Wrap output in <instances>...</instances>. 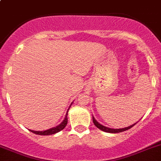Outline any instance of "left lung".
<instances>
[{"label":"left lung","instance_id":"left-lung-1","mask_svg":"<svg viewBox=\"0 0 161 161\" xmlns=\"http://www.w3.org/2000/svg\"><path fill=\"white\" fill-rule=\"evenodd\" d=\"M92 118H93V123L95 124V125L98 128H99V129L102 130V131H106V132H109V133H119V132H122V131H127V130L130 129L131 127H132L135 124H136H136H134L133 125L129 126V127H124V128H120V129H113V128H109V127H104V126H103L102 124H100L99 123L97 122L94 117H92Z\"/></svg>","mask_w":161,"mask_h":161}]
</instances>
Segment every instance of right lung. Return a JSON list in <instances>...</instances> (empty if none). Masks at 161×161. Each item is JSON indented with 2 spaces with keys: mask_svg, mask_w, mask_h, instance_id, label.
I'll return each instance as SVG.
<instances>
[{
  "mask_svg": "<svg viewBox=\"0 0 161 161\" xmlns=\"http://www.w3.org/2000/svg\"><path fill=\"white\" fill-rule=\"evenodd\" d=\"M68 113V111H67ZM67 113H66V117H65L64 120H63V122L61 123L58 126L55 127H53V128H50L49 130H46V131H33V130H30L31 132L34 133V134H37V135H42V136H49V135H53V134H55V133L58 132V131H62L63 129H64L65 127L66 126L68 122V119H67Z\"/></svg>",
  "mask_w": 161,
  "mask_h": 161,
  "instance_id": "obj_1",
  "label": "right lung"
}]
</instances>
